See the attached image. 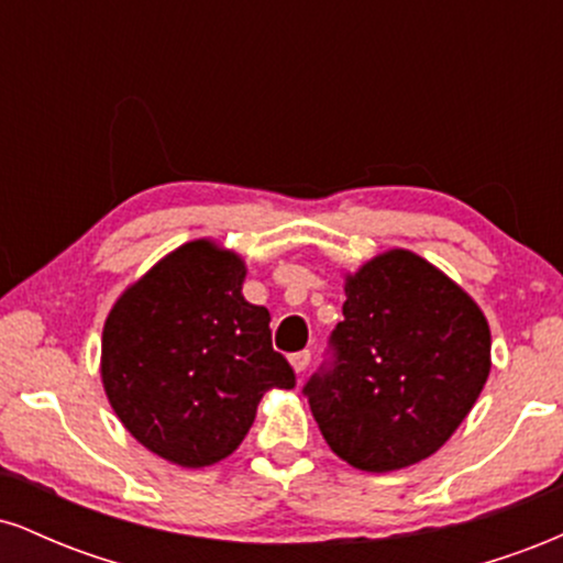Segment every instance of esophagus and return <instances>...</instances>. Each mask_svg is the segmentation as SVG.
<instances>
[{"label":"esophagus","mask_w":563,"mask_h":563,"mask_svg":"<svg viewBox=\"0 0 563 563\" xmlns=\"http://www.w3.org/2000/svg\"><path fill=\"white\" fill-rule=\"evenodd\" d=\"M309 363H312V352H309V349H301V352L290 354V365H294L296 373L307 371Z\"/></svg>","instance_id":"1"}]
</instances>
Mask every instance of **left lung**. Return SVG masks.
I'll list each match as a JSON object with an SVG mask.
<instances>
[{
	"mask_svg": "<svg viewBox=\"0 0 563 563\" xmlns=\"http://www.w3.org/2000/svg\"><path fill=\"white\" fill-rule=\"evenodd\" d=\"M487 376L482 309L421 256L389 251L346 280L344 320L301 394L335 455L384 474L442 448Z\"/></svg>",
	"mask_w": 563,
	"mask_h": 563,
	"instance_id": "obj_1",
	"label": "left lung"
}]
</instances>
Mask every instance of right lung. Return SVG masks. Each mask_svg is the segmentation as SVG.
<instances>
[{"label":"right lung","mask_w":563,"mask_h":563,"mask_svg":"<svg viewBox=\"0 0 563 563\" xmlns=\"http://www.w3.org/2000/svg\"><path fill=\"white\" fill-rule=\"evenodd\" d=\"M245 267L209 241L185 243L115 301L102 384L147 450L185 468L228 457L269 389L296 373L273 349L269 312L243 299Z\"/></svg>","instance_id":"add662e5"}]
</instances>
